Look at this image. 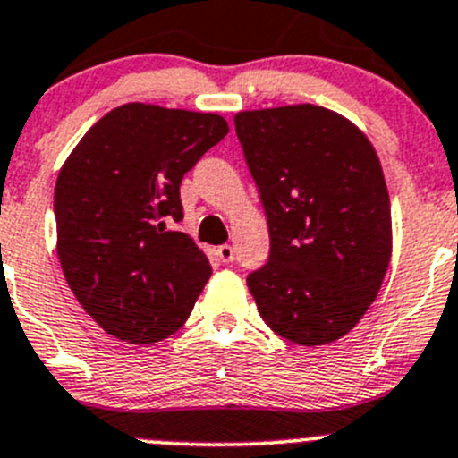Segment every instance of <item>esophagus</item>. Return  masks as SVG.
<instances>
[{
	"instance_id": "1",
	"label": "esophagus",
	"mask_w": 458,
	"mask_h": 458,
	"mask_svg": "<svg viewBox=\"0 0 458 458\" xmlns=\"http://www.w3.org/2000/svg\"><path fill=\"white\" fill-rule=\"evenodd\" d=\"M216 257H219V261H224V263H233L234 261V248L228 246V243H225V246H219L216 248Z\"/></svg>"
}]
</instances>
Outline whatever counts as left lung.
Instances as JSON below:
<instances>
[{"label":"left lung","instance_id":"1","mask_svg":"<svg viewBox=\"0 0 458 458\" xmlns=\"http://www.w3.org/2000/svg\"><path fill=\"white\" fill-rule=\"evenodd\" d=\"M270 233L248 275L259 315L279 336L323 345L348 335L377 299L392 255V215L368 137L312 104L234 114Z\"/></svg>","mask_w":458,"mask_h":458}]
</instances>
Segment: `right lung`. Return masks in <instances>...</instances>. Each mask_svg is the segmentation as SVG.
Returning <instances> with one entry per match:
<instances>
[{
	"instance_id": "right-lung-1",
	"label": "right lung",
	"mask_w": 458,
	"mask_h": 458,
	"mask_svg": "<svg viewBox=\"0 0 458 458\" xmlns=\"http://www.w3.org/2000/svg\"><path fill=\"white\" fill-rule=\"evenodd\" d=\"M225 135L215 113L132 101L104 114L59 170V263L108 335L150 345L191 317L212 267L170 224L183 219V174Z\"/></svg>"
}]
</instances>
